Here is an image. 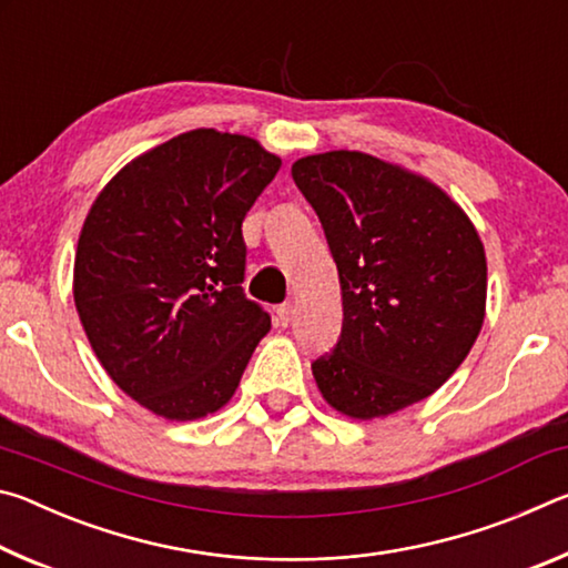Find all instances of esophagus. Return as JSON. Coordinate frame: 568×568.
<instances>
[{
	"label": "esophagus",
	"instance_id": "1",
	"mask_svg": "<svg viewBox=\"0 0 568 568\" xmlns=\"http://www.w3.org/2000/svg\"><path fill=\"white\" fill-rule=\"evenodd\" d=\"M291 321H293V303H283L281 307H277V323L285 328Z\"/></svg>",
	"mask_w": 568,
	"mask_h": 568
}]
</instances>
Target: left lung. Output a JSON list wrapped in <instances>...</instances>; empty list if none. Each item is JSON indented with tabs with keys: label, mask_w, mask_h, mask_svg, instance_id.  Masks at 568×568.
Masks as SVG:
<instances>
[{
	"label": "left lung",
	"mask_w": 568,
	"mask_h": 568,
	"mask_svg": "<svg viewBox=\"0 0 568 568\" xmlns=\"http://www.w3.org/2000/svg\"><path fill=\"white\" fill-rule=\"evenodd\" d=\"M321 217L343 295V331L313 363L348 418H386L436 393L486 315V253L474 223L428 178L355 150L293 162Z\"/></svg>",
	"instance_id": "obj_1"
}]
</instances>
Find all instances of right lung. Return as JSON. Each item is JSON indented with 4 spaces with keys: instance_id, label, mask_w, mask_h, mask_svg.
<instances>
[{
    "instance_id": "add662e5",
    "label": "right lung",
    "mask_w": 568,
    "mask_h": 568,
    "mask_svg": "<svg viewBox=\"0 0 568 568\" xmlns=\"http://www.w3.org/2000/svg\"><path fill=\"white\" fill-rule=\"evenodd\" d=\"M281 170L245 134L190 130L128 162L94 200L74 305L108 376L168 420L233 398L271 315L243 293V220Z\"/></svg>"
}]
</instances>
